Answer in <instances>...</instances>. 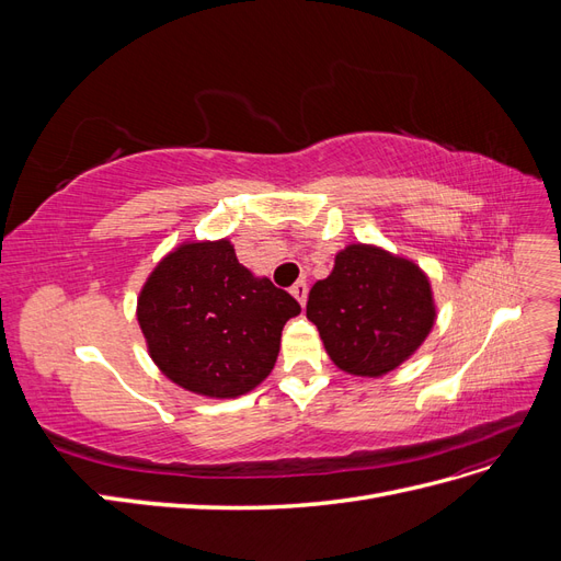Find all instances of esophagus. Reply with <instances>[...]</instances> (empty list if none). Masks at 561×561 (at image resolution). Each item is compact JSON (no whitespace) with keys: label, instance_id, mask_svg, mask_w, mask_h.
Segmentation results:
<instances>
[{"label":"esophagus","instance_id":"obj_1","mask_svg":"<svg viewBox=\"0 0 561 561\" xmlns=\"http://www.w3.org/2000/svg\"><path fill=\"white\" fill-rule=\"evenodd\" d=\"M293 295H295V299L301 304V307H304V304H307V295H309V285L307 283H304V280H299V283H295L293 285V290H290Z\"/></svg>","mask_w":561,"mask_h":561}]
</instances>
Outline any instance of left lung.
Listing matches in <instances>:
<instances>
[{
  "label": "left lung",
  "instance_id": "1",
  "mask_svg": "<svg viewBox=\"0 0 561 561\" xmlns=\"http://www.w3.org/2000/svg\"><path fill=\"white\" fill-rule=\"evenodd\" d=\"M307 318L336 367L358 377L396 369L428 336L435 309L423 271L371 245H348L318 280Z\"/></svg>",
  "mask_w": 561,
  "mask_h": 561
}]
</instances>
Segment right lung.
<instances>
[{"instance_id": "obj_1", "label": "right lung", "mask_w": 561, "mask_h": 561, "mask_svg": "<svg viewBox=\"0 0 561 561\" xmlns=\"http://www.w3.org/2000/svg\"><path fill=\"white\" fill-rule=\"evenodd\" d=\"M299 301L239 264L229 241L186 243L154 268L138 301L149 353L168 379L236 398L276 365L283 325Z\"/></svg>"}]
</instances>
